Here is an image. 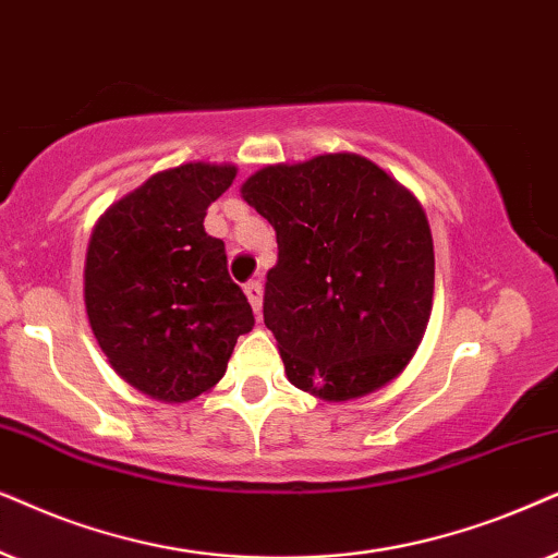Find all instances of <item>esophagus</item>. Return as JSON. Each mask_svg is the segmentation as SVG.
Wrapping results in <instances>:
<instances>
[{
  "instance_id": "1",
  "label": "esophagus",
  "mask_w": 558,
  "mask_h": 558,
  "mask_svg": "<svg viewBox=\"0 0 558 558\" xmlns=\"http://www.w3.org/2000/svg\"><path fill=\"white\" fill-rule=\"evenodd\" d=\"M244 295H247L252 311H255V316L259 318V314H263V283H259V280H250V283L244 286Z\"/></svg>"
}]
</instances>
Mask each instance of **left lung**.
I'll return each mask as SVG.
<instances>
[{
    "label": "left lung",
    "mask_w": 558,
    "mask_h": 558,
    "mask_svg": "<svg viewBox=\"0 0 558 558\" xmlns=\"http://www.w3.org/2000/svg\"><path fill=\"white\" fill-rule=\"evenodd\" d=\"M240 193L278 240L263 316L288 380L329 403L396 380L434 306V240L418 198L356 153L265 166Z\"/></svg>",
    "instance_id": "1"
}]
</instances>
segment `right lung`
Wrapping results in <instances>:
<instances>
[{
  "label": "right lung",
  "mask_w": 558,
  "mask_h": 558,
  "mask_svg": "<svg viewBox=\"0 0 558 558\" xmlns=\"http://www.w3.org/2000/svg\"><path fill=\"white\" fill-rule=\"evenodd\" d=\"M232 162H183L124 193L94 225L84 303L101 352L132 388L189 403L227 373L255 316L204 217L232 185Z\"/></svg>",
  "instance_id": "right-lung-1"
}]
</instances>
